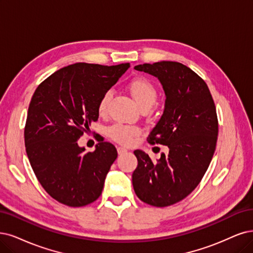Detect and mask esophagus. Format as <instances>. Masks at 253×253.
Instances as JSON below:
<instances>
[{
	"instance_id": "1",
	"label": "esophagus",
	"mask_w": 253,
	"mask_h": 253,
	"mask_svg": "<svg viewBox=\"0 0 253 253\" xmlns=\"http://www.w3.org/2000/svg\"><path fill=\"white\" fill-rule=\"evenodd\" d=\"M117 150H118V153L121 155V154H124V153H126L128 150L126 148H124V147H118L117 148Z\"/></svg>"
}]
</instances>
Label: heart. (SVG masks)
I'll use <instances>...</instances> for the list:
<instances>
[{"instance_id":"1","label":"heart","mask_w":253,"mask_h":253,"mask_svg":"<svg viewBox=\"0 0 253 253\" xmlns=\"http://www.w3.org/2000/svg\"><path fill=\"white\" fill-rule=\"evenodd\" d=\"M128 88L132 97L141 108H151L157 98V90L154 84L146 78H135L129 83ZM112 97L111 90H106L101 96L98 103V114L105 116L107 114L109 101ZM141 134V129L134 126L115 124L108 129V135L115 142L122 145H129L133 138Z\"/></svg>"}]
</instances>
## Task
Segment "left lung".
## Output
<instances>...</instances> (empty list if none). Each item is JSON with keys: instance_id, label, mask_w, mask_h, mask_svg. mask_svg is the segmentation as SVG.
<instances>
[{"instance_id": "obj_1", "label": "left lung", "mask_w": 253, "mask_h": 253, "mask_svg": "<svg viewBox=\"0 0 253 253\" xmlns=\"http://www.w3.org/2000/svg\"><path fill=\"white\" fill-rule=\"evenodd\" d=\"M134 69L162 83L164 114L148 142L168 146L169 153H162L160 160L152 162L144 151L135 150L133 189L143 202L169 207L190 195L208 170L218 137L216 106L207 83L180 62L144 63Z\"/></svg>"}]
</instances>
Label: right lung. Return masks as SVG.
<instances>
[{"label":"right lung","instance_id":"add662e5","mask_svg":"<svg viewBox=\"0 0 253 253\" xmlns=\"http://www.w3.org/2000/svg\"><path fill=\"white\" fill-rule=\"evenodd\" d=\"M129 67L74 63L34 91L24 132L26 152L40 183L58 202L79 208L100 197L117 149L100 137L95 151L85 153L77 141L98 120L101 96Z\"/></svg>","mask_w":253,"mask_h":253}]
</instances>
